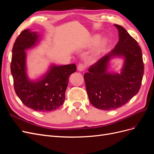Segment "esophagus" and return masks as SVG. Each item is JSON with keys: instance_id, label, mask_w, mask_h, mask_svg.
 Instances as JSON below:
<instances>
[{"instance_id": "34e87169", "label": "esophagus", "mask_w": 154, "mask_h": 154, "mask_svg": "<svg viewBox=\"0 0 154 154\" xmlns=\"http://www.w3.org/2000/svg\"><path fill=\"white\" fill-rule=\"evenodd\" d=\"M85 66L83 64L80 63L78 65V71H80V72L83 71L85 70Z\"/></svg>"}]
</instances>
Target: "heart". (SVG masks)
<instances>
[{"mask_svg": "<svg viewBox=\"0 0 154 154\" xmlns=\"http://www.w3.org/2000/svg\"><path fill=\"white\" fill-rule=\"evenodd\" d=\"M96 43L97 44L95 45L94 49V54L95 55H97L100 54L105 48L107 44V40L104 37L100 38L99 35H94L92 36L89 40L87 41L86 46L87 47H91V46L95 45Z\"/></svg>", "mask_w": 154, "mask_h": 154, "instance_id": "b5f03b06", "label": "heart"}]
</instances>
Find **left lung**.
<instances>
[{"mask_svg":"<svg viewBox=\"0 0 154 154\" xmlns=\"http://www.w3.org/2000/svg\"><path fill=\"white\" fill-rule=\"evenodd\" d=\"M119 41L113 49L88 69L84 74L86 89L91 104L104 110L122 106L140 89L144 74L141 49L136 40L119 25ZM123 59L119 73L109 72L111 59Z\"/></svg>","mask_w":154,"mask_h":154,"instance_id":"obj_1","label":"left lung"}]
</instances>
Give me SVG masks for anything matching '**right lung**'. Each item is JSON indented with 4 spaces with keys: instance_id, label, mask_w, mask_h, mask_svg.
Returning <instances> with one entry per match:
<instances>
[{
    "instance_id": "add662e5",
    "label": "right lung",
    "mask_w": 154,
    "mask_h": 154,
    "mask_svg": "<svg viewBox=\"0 0 154 154\" xmlns=\"http://www.w3.org/2000/svg\"><path fill=\"white\" fill-rule=\"evenodd\" d=\"M38 32L23 31L14 43L11 72L16 94L26 106L41 112L60 108L66 99L69 78L76 71L74 63L58 66L51 63L45 73L34 80L29 78L26 51L38 45L41 40Z\"/></svg>"
}]
</instances>
